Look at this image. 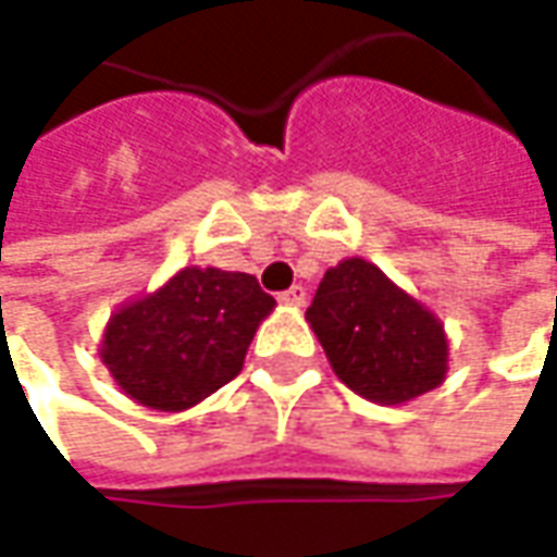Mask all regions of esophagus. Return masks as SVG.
I'll use <instances>...</instances> for the list:
<instances>
[{
	"mask_svg": "<svg viewBox=\"0 0 557 557\" xmlns=\"http://www.w3.org/2000/svg\"><path fill=\"white\" fill-rule=\"evenodd\" d=\"M305 299H308V293H305V286H299V283H296V286H289L286 293H280V302L296 305V308L305 305Z\"/></svg>",
	"mask_w": 557,
	"mask_h": 557,
	"instance_id": "34e87169",
	"label": "esophagus"
}]
</instances>
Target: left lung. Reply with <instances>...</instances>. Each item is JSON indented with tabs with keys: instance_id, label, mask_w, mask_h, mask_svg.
I'll return each mask as SVG.
<instances>
[{
	"instance_id": "8db88e82",
	"label": "left lung",
	"mask_w": 557,
	"mask_h": 557,
	"mask_svg": "<svg viewBox=\"0 0 557 557\" xmlns=\"http://www.w3.org/2000/svg\"><path fill=\"white\" fill-rule=\"evenodd\" d=\"M305 314L336 376L364 399L399 405L446 376L440 321L364 258L330 268Z\"/></svg>"
}]
</instances>
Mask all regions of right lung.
<instances>
[{"instance_id":"obj_1","label":"right lung","mask_w":557,"mask_h":557,"mask_svg":"<svg viewBox=\"0 0 557 557\" xmlns=\"http://www.w3.org/2000/svg\"><path fill=\"white\" fill-rule=\"evenodd\" d=\"M271 308L252 274L186 268L111 318L102 361L127 396L181 411L243 371L255 326Z\"/></svg>"}]
</instances>
